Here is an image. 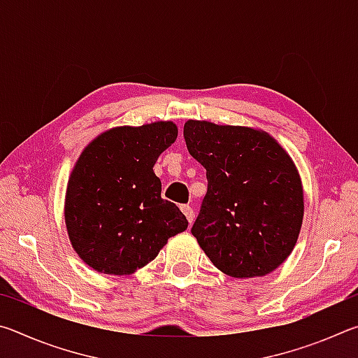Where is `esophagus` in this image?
<instances>
[{"label": "esophagus", "instance_id": "34e87169", "mask_svg": "<svg viewBox=\"0 0 358 358\" xmlns=\"http://www.w3.org/2000/svg\"><path fill=\"white\" fill-rule=\"evenodd\" d=\"M181 211H183V215L186 216V220L192 222L194 221V210L189 207V205H181Z\"/></svg>", "mask_w": 358, "mask_h": 358}]
</instances>
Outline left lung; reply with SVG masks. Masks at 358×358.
Here are the masks:
<instances>
[{
	"label": "left lung",
	"instance_id": "left-lung-1",
	"mask_svg": "<svg viewBox=\"0 0 358 358\" xmlns=\"http://www.w3.org/2000/svg\"><path fill=\"white\" fill-rule=\"evenodd\" d=\"M183 136L208 180L191 229L199 246L232 278L271 273L292 252L305 211L292 157L268 132L248 126L187 120Z\"/></svg>",
	"mask_w": 358,
	"mask_h": 358
}]
</instances>
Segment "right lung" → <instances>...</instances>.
<instances>
[{
  "mask_svg": "<svg viewBox=\"0 0 358 358\" xmlns=\"http://www.w3.org/2000/svg\"><path fill=\"white\" fill-rule=\"evenodd\" d=\"M177 136L173 121L118 126L78 156L66 189L64 222L74 251L93 270L136 273L187 229L177 205L161 197L153 172Z\"/></svg>",
  "mask_w": 358,
  "mask_h": 358,
  "instance_id": "1",
  "label": "right lung"
}]
</instances>
